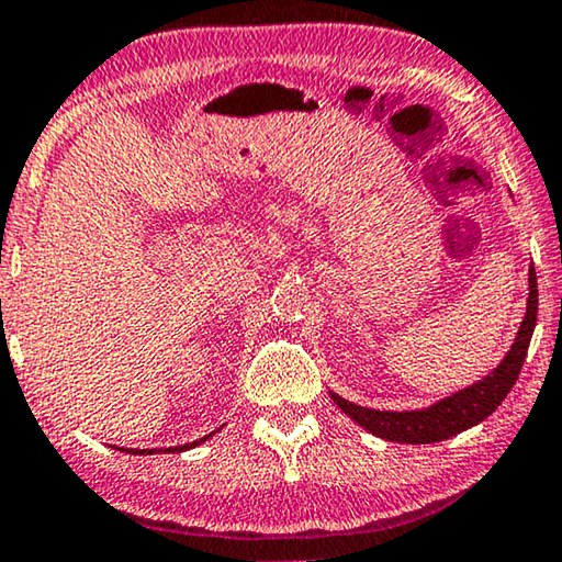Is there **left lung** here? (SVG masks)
<instances>
[{
  "label": "left lung",
  "mask_w": 562,
  "mask_h": 562,
  "mask_svg": "<svg viewBox=\"0 0 562 562\" xmlns=\"http://www.w3.org/2000/svg\"><path fill=\"white\" fill-rule=\"evenodd\" d=\"M535 322H538V276L535 268H530V296H527V314L519 331L515 337V345L507 352V357L494 368L484 380L474 382L467 390H459L443 401L430 405L423 411H372L355 405L331 393L341 411L349 418L360 423L364 430H370L372 436L385 438V441L397 443H436L446 441V438L461 434L476 423H482L486 416H492L497 411V405L507 397L512 385L517 382L519 370H522L527 347H530Z\"/></svg>",
  "instance_id": "left-lung-1"
}]
</instances>
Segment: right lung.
Here are the masks:
<instances>
[{
	"label": "right lung",
	"instance_id": "obj_1",
	"mask_svg": "<svg viewBox=\"0 0 562 562\" xmlns=\"http://www.w3.org/2000/svg\"><path fill=\"white\" fill-rule=\"evenodd\" d=\"M210 436H213V434H210ZM210 436H205V438H200V441L184 443V446H175V449H172V453H177V451H187V449H194V446H198V443H202V441H207V438H210ZM126 453H151V451H146V449H142V451H136V449H132V451H126Z\"/></svg>",
	"mask_w": 562,
	"mask_h": 562
}]
</instances>
